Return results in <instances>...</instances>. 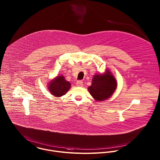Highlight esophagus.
<instances>
[{"mask_svg":"<svg viewBox=\"0 0 160 160\" xmlns=\"http://www.w3.org/2000/svg\"><path fill=\"white\" fill-rule=\"evenodd\" d=\"M76 86L78 87H82L83 86V82L81 81H78L76 82Z\"/></svg>","mask_w":160,"mask_h":160,"instance_id":"esophagus-1","label":"esophagus"}]
</instances>
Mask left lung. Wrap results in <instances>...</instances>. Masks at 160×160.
<instances>
[{"instance_id":"obj_1","label":"left lung","mask_w":160,"mask_h":160,"mask_svg":"<svg viewBox=\"0 0 160 160\" xmlns=\"http://www.w3.org/2000/svg\"><path fill=\"white\" fill-rule=\"evenodd\" d=\"M116 86L117 83L114 76L107 70L103 74L94 76L92 85L88 90L96 100L102 101L113 93Z\"/></svg>"}]
</instances>
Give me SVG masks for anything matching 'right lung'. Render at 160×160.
<instances>
[{"mask_svg": "<svg viewBox=\"0 0 160 160\" xmlns=\"http://www.w3.org/2000/svg\"><path fill=\"white\" fill-rule=\"evenodd\" d=\"M49 91L56 97H61L65 95L71 88L70 82L67 81L63 76L57 77L52 81L48 87Z\"/></svg>", "mask_w": 160, "mask_h": 160, "instance_id": "add662e5", "label": "right lung"}]
</instances>
